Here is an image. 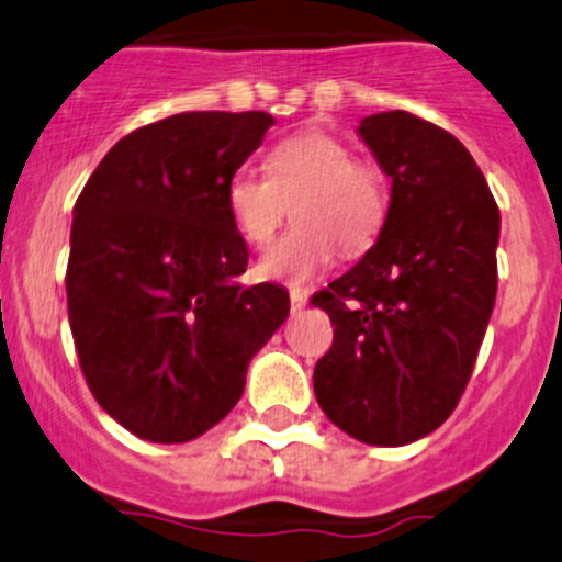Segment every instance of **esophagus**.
Returning <instances> with one entry per match:
<instances>
[{
	"mask_svg": "<svg viewBox=\"0 0 562 562\" xmlns=\"http://www.w3.org/2000/svg\"><path fill=\"white\" fill-rule=\"evenodd\" d=\"M305 305H307V294L302 292V289H292V292H289V307H292V313H300Z\"/></svg>",
	"mask_w": 562,
	"mask_h": 562,
	"instance_id": "obj_1",
	"label": "esophagus"
}]
</instances>
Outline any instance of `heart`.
Wrapping results in <instances>:
<instances>
[{"instance_id": "b5f03b06", "label": "heart", "mask_w": 562, "mask_h": 562, "mask_svg": "<svg viewBox=\"0 0 562 562\" xmlns=\"http://www.w3.org/2000/svg\"><path fill=\"white\" fill-rule=\"evenodd\" d=\"M268 178L238 169L225 186V206L236 231L265 247L286 223L297 228L262 255L257 273L268 281L307 283L345 255H361L376 241L387 217L390 191L374 161L352 159L339 137L300 130L268 150Z\"/></svg>"}]
</instances>
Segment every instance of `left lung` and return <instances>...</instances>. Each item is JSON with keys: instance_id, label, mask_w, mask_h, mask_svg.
<instances>
[{"instance_id": "obj_1", "label": "left lung", "mask_w": 562, "mask_h": 562, "mask_svg": "<svg viewBox=\"0 0 562 562\" xmlns=\"http://www.w3.org/2000/svg\"><path fill=\"white\" fill-rule=\"evenodd\" d=\"M358 135L393 180L380 238L313 294L334 342L313 371L318 406L371 446H406L457 408L496 300L499 206L470 150L406 111Z\"/></svg>"}]
</instances>
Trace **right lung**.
<instances>
[{"label":"right lung","mask_w":562,"mask_h":562,"mask_svg":"<svg viewBox=\"0 0 562 562\" xmlns=\"http://www.w3.org/2000/svg\"><path fill=\"white\" fill-rule=\"evenodd\" d=\"M270 127L265 111L175 113L113 145L74 206L66 294L81 371L103 412L150 443L217 425L289 315L281 286L238 283L249 249L225 206Z\"/></svg>","instance_id":"obj_1"}]
</instances>
